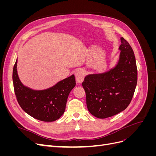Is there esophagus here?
<instances>
[{
	"mask_svg": "<svg viewBox=\"0 0 156 156\" xmlns=\"http://www.w3.org/2000/svg\"><path fill=\"white\" fill-rule=\"evenodd\" d=\"M84 75H85L84 72L81 69L77 70L76 72H75V78H76V81L78 83H81L83 81Z\"/></svg>",
	"mask_w": 156,
	"mask_h": 156,
	"instance_id": "1",
	"label": "esophagus"
}]
</instances>
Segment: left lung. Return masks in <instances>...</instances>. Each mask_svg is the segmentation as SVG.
Listing matches in <instances>:
<instances>
[{"label": "left lung", "instance_id": "left-lung-1", "mask_svg": "<svg viewBox=\"0 0 156 156\" xmlns=\"http://www.w3.org/2000/svg\"><path fill=\"white\" fill-rule=\"evenodd\" d=\"M119 59L114 68L101 73L89 74L82 85L88 111L98 119H106L123 111L129 105L137 83L133 51L120 37Z\"/></svg>", "mask_w": 156, "mask_h": 156}]
</instances>
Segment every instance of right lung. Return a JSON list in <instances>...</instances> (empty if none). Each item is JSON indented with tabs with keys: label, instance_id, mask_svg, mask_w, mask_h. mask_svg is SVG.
<instances>
[{
	"label": "right lung",
	"instance_id": "add662e5",
	"mask_svg": "<svg viewBox=\"0 0 156 156\" xmlns=\"http://www.w3.org/2000/svg\"><path fill=\"white\" fill-rule=\"evenodd\" d=\"M17 58L13 69V83L17 100L22 109L34 119L53 122L65 111L69 94L75 87L74 75L58 82L52 87L36 90L23 84L17 70Z\"/></svg>",
	"mask_w": 156,
	"mask_h": 156
}]
</instances>
